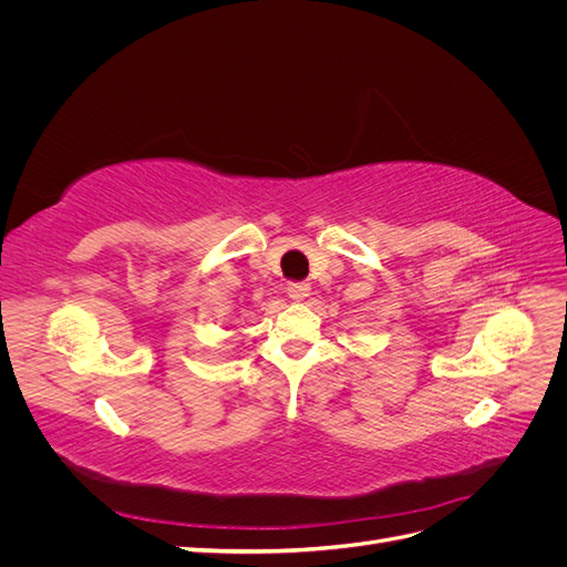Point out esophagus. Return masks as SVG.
Listing matches in <instances>:
<instances>
[{
	"instance_id": "esophagus-1",
	"label": "esophagus",
	"mask_w": 567,
	"mask_h": 567,
	"mask_svg": "<svg viewBox=\"0 0 567 567\" xmlns=\"http://www.w3.org/2000/svg\"><path fill=\"white\" fill-rule=\"evenodd\" d=\"M288 298L290 300H305L307 296H310V284H305V281H293V284H288Z\"/></svg>"
}]
</instances>
